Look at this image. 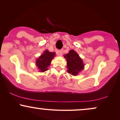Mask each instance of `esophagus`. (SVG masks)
Returning <instances> with one entry per match:
<instances>
[{"mask_svg": "<svg viewBox=\"0 0 120 120\" xmlns=\"http://www.w3.org/2000/svg\"><path fill=\"white\" fill-rule=\"evenodd\" d=\"M63 50H57V51H56V54L58 56H62V55H63Z\"/></svg>", "mask_w": 120, "mask_h": 120, "instance_id": "1", "label": "esophagus"}]
</instances>
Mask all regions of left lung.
<instances>
[{
    "label": "left lung",
    "mask_w": 120,
    "mask_h": 120,
    "mask_svg": "<svg viewBox=\"0 0 120 120\" xmlns=\"http://www.w3.org/2000/svg\"><path fill=\"white\" fill-rule=\"evenodd\" d=\"M67 60L68 73L73 75H76L84 68V64L79 55L74 50H70L68 54L64 55Z\"/></svg>",
    "instance_id": "1"
}]
</instances>
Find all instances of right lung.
Listing matches in <instances>:
<instances>
[{
    "label": "right lung",
    "instance_id": "add662e5",
    "mask_svg": "<svg viewBox=\"0 0 120 120\" xmlns=\"http://www.w3.org/2000/svg\"><path fill=\"white\" fill-rule=\"evenodd\" d=\"M55 55V52H50L48 50L45 51L44 53L37 59L36 65L41 72L45 71L48 70L47 68L50 65L51 62Z\"/></svg>",
    "mask_w": 120,
    "mask_h": 120
}]
</instances>
